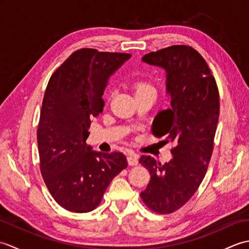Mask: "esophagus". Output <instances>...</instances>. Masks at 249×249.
Instances as JSON below:
<instances>
[{
    "label": "esophagus",
    "instance_id": "esophagus-1",
    "mask_svg": "<svg viewBox=\"0 0 249 249\" xmlns=\"http://www.w3.org/2000/svg\"><path fill=\"white\" fill-rule=\"evenodd\" d=\"M127 161H128L129 166H137L138 165V156L135 154H130L127 157Z\"/></svg>",
    "mask_w": 249,
    "mask_h": 249
}]
</instances>
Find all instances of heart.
<instances>
[{
    "label": "heart",
    "mask_w": 249,
    "mask_h": 249,
    "mask_svg": "<svg viewBox=\"0 0 249 249\" xmlns=\"http://www.w3.org/2000/svg\"><path fill=\"white\" fill-rule=\"evenodd\" d=\"M134 89H135V94H140V93H144L149 91L155 92L154 87H153L150 82H147L145 80H137L134 83Z\"/></svg>",
    "instance_id": "obj_1"
}]
</instances>
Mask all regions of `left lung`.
<instances>
[{
	"mask_svg": "<svg viewBox=\"0 0 249 249\" xmlns=\"http://www.w3.org/2000/svg\"><path fill=\"white\" fill-rule=\"evenodd\" d=\"M167 72V93L171 108L153 122L152 133L172 142V160L163 163L151 156L139 162L151 174L140 196L158 214H169L187 202L197 192L212 156L219 116V93L205 60L193 47L174 45L142 57Z\"/></svg>",
	"mask_w": 249,
	"mask_h": 249,
	"instance_id": "8db88e82",
	"label": "left lung"
}]
</instances>
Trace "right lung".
I'll use <instances>...</instances> for the list:
<instances>
[{
	"instance_id": "1",
	"label": "right lung",
	"mask_w": 249,
	"mask_h": 249,
	"mask_svg": "<svg viewBox=\"0 0 249 249\" xmlns=\"http://www.w3.org/2000/svg\"><path fill=\"white\" fill-rule=\"evenodd\" d=\"M130 56L79 49L47 86L37 128L40 172L53 199L71 212L97 208L110 182L127 167L124 154L92 151L87 139L91 120L103 112L109 77Z\"/></svg>"
}]
</instances>
